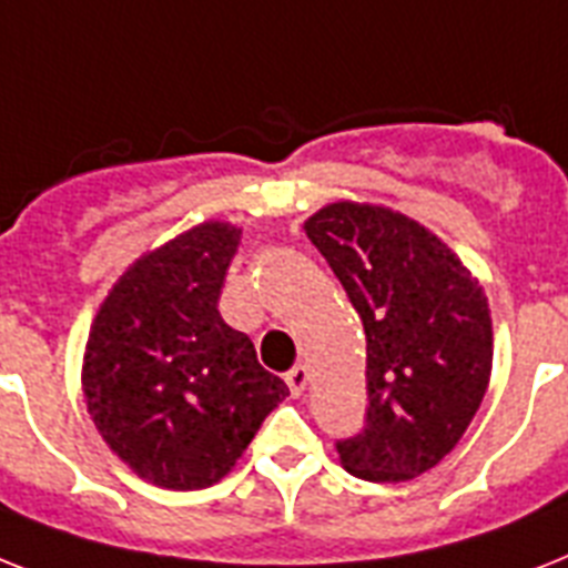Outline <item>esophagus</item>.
Instances as JSON below:
<instances>
[{
	"label": "esophagus",
	"mask_w": 568,
	"mask_h": 568,
	"mask_svg": "<svg viewBox=\"0 0 568 568\" xmlns=\"http://www.w3.org/2000/svg\"><path fill=\"white\" fill-rule=\"evenodd\" d=\"M285 382H288V390H292V396L303 394V390H306V385H308V367H306V364H297V367H292V373L285 376Z\"/></svg>",
	"instance_id": "34e87169"
}]
</instances>
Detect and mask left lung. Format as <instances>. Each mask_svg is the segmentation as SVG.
<instances>
[{"instance_id": "8db88e82", "label": "left lung", "mask_w": 568, "mask_h": 568, "mask_svg": "<svg viewBox=\"0 0 568 568\" xmlns=\"http://www.w3.org/2000/svg\"><path fill=\"white\" fill-rule=\"evenodd\" d=\"M367 338V426L341 440V467L394 484L437 467L476 417L493 371L481 283L444 239L379 204L335 201L308 215Z\"/></svg>"}]
</instances>
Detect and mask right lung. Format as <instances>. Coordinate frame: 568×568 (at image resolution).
I'll return each instance as SVG.
<instances>
[{"label":"right lung","mask_w":568,"mask_h":568,"mask_svg":"<svg viewBox=\"0 0 568 568\" xmlns=\"http://www.w3.org/2000/svg\"><path fill=\"white\" fill-rule=\"evenodd\" d=\"M242 227L204 221L128 265L92 317L81 388L119 460L165 490H204L236 467L288 396L219 297Z\"/></svg>","instance_id":"1"}]
</instances>
